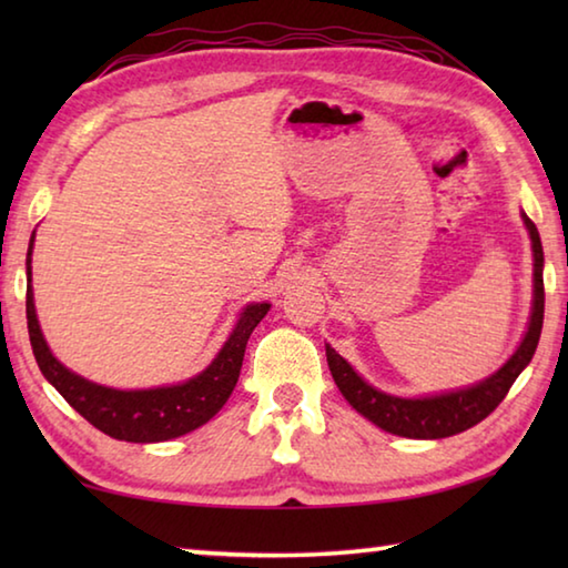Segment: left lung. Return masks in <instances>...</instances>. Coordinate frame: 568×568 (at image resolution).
Listing matches in <instances>:
<instances>
[{"label":"left lung","mask_w":568,"mask_h":568,"mask_svg":"<svg viewBox=\"0 0 568 568\" xmlns=\"http://www.w3.org/2000/svg\"><path fill=\"white\" fill-rule=\"evenodd\" d=\"M521 217L528 235H531L534 250V307L528 331L511 358L494 376L478 381L476 386H468L464 390H450L428 398H398L368 386L351 368V363L343 355L335 353L331 345H325V355H328V368L333 373L335 386L341 388L345 400L361 416L373 420L378 428L388 430V434L403 438H448L476 426V423L484 420L488 413H494L498 403L506 398L514 381L531 363L544 325V247L531 217H526V213Z\"/></svg>","instance_id":"1"}]
</instances>
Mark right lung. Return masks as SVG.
Instances as JSON below:
<instances>
[{"instance_id": "obj_1", "label": "right lung", "mask_w": 568, "mask_h": 568, "mask_svg": "<svg viewBox=\"0 0 568 568\" xmlns=\"http://www.w3.org/2000/svg\"><path fill=\"white\" fill-rule=\"evenodd\" d=\"M32 243L34 235L30 240V253H27V275H30V281ZM267 311H271L267 303L247 305L240 313V321L230 333L223 351L215 355V361L200 376L165 388L118 390L77 376L54 358L40 331V321H37L32 287H27V328H30L32 351L42 376L94 428L118 440H130V444H160V440L185 436L213 418L233 393L240 368H243L250 333L265 318Z\"/></svg>"}]
</instances>
